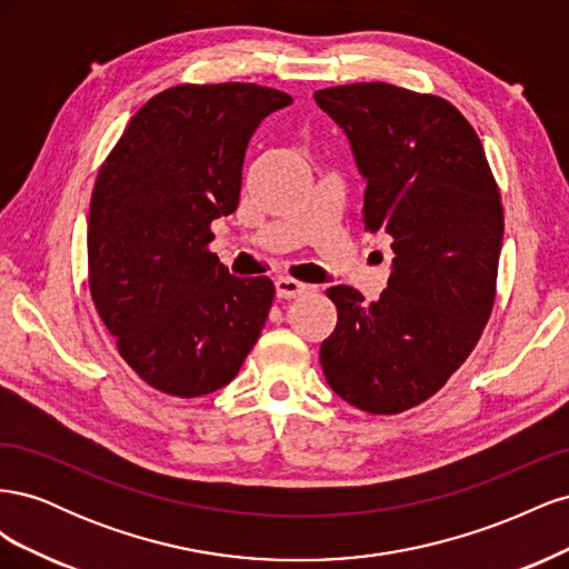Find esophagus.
<instances>
[{"instance_id":"34e87169","label":"esophagus","mask_w":569,"mask_h":569,"mask_svg":"<svg viewBox=\"0 0 569 569\" xmlns=\"http://www.w3.org/2000/svg\"><path fill=\"white\" fill-rule=\"evenodd\" d=\"M274 289H278L280 299H297V297L306 295V291L311 287H308L306 282L295 280V278H278V280H274Z\"/></svg>"}]
</instances>
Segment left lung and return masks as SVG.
Listing matches in <instances>:
<instances>
[{
	"label": "left lung",
	"instance_id": "1",
	"mask_svg": "<svg viewBox=\"0 0 569 569\" xmlns=\"http://www.w3.org/2000/svg\"><path fill=\"white\" fill-rule=\"evenodd\" d=\"M313 97L351 142L366 230H385L393 249L377 301L327 289L337 327L320 347L322 372L347 403L393 416L435 396L477 347L496 299L501 192L477 132L446 99L389 82Z\"/></svg>",
	"mask_w": 569,
	"mask_h": 569
}]
</instances>
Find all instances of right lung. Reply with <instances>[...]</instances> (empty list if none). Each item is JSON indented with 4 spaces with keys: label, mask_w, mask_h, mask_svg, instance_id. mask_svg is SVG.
I'll use <instances>...</instances> for the list:
<instances>
[{
    "label": "right lung",
    "mask_w": 569,
    "mask_h": 569,
    "mask_svg": "<svg viewBox=\"0 0 569 569\" xmlns=\"http://www.w3.org/2000/svg\"><path fill=\"white\" fill-rule=\"evenodd\" d=\"M291 97L253 82L178 84L151 97L111 149L88 220L90 295L118 353L180 399L234 380L274 299L209 249L234 213L247 144Z\"/></svg>",
    "instance_id": "obj_1"
}]
</instances>
